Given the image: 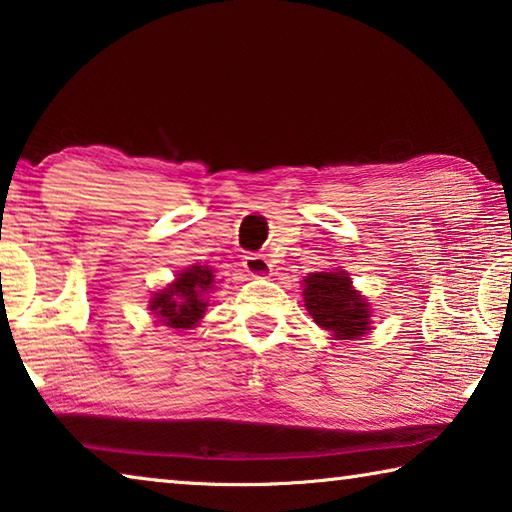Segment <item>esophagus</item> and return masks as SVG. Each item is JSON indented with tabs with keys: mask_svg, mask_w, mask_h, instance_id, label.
Wrapping results in <instances>:
<instances>
[{
	"mask_svg": "<svg viewBox=\"0 0 512 512\" xmlns=\"http://www.w3.org/2000/svg\"><path fill=\"white\" fill-rule=\"evenodd\" d=\"M244 268H246V273L248 275H253V277H266V275H271V262H268V259L264 257V255H257V253H248V255H244Z\"/></svg>",
	"mask_w": 512,
	"mask_h": 512,
	"instance_id": "obj_1",
	"label": "esophagus"
}]
</instances>
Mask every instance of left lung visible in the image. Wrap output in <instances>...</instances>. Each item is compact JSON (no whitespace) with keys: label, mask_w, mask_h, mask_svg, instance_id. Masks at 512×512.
I'll use <instances>...</instances> for the list:
<instances>
[{"label":"left lung","mask_w":512,"mask_h":512,"mask_svg":"<svg viewBox=\"0 0 512 512\" xmlns=\"http://www.w3.org/2000/svg\"><path fill=\"white\" fill-rule=\"evenodd\" d=\"M305 307L336 339H357L368 332V302L352 289L348 273H311L305 277Z\"/></svg>","instance_id":"1"}]
</instances>
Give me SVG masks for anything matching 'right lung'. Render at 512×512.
I'll return each instance as SVG.
<instances>
[{"instance_id": "add662e5", "label": "right lung", "mask_w": 512, "mask_h": 512, "mask_svg": "<svg viewBox=\"0 0 512 512\" xmlns=\"http://www.w3.org/2000/svg\"><path fill=\"white\" fill-rule=\"evenodd\" d=\"M214 271L207 266H189L187 271L178 273V280L162 293H155L151 309L160 318L162 325L189 329L203 318L207 302L203 293L212 289Z\"/></svg>"}]
</instances>
